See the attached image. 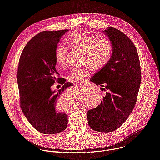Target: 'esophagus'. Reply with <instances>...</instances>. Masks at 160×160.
Segmentation results:
<instances>
[{
  "label": "esophagus",
  "instance_id": "34e87169",
  "mask_svg": "<svg viewBox=\"0 0 160 160\" xmlns=\"http://www.w3.org/2000/svg\"><path fill=\"white\" fill-rule=\"evenodd\" d=\"M77 86H78V87H80L81 85H77Z\"/></svg>",
  "mask_w": 160,
  "mask_h": 160
}]
</instances>
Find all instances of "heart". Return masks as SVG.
I'll return each mask as SVG.
<instances>
[{"instance_id":"heart-1","label":"heart","mask_w":160,"mask_h":160,"mask_svg":"<svg viewBox=\"0 0 160 160\" xmlns=\"http://www.w3.org/2000/svg\"><path fill=\"white\" fill-rule=\"evenodd\" d=\"M67 42L73 49L83 52V64L87 66L77 68L67 76L69 82L80 84L90 75L91 68L94 72L99 71L110 61L112 54V44L105 36L99 37L85 32H77L68 38ZM56 64L64 66L67 62L68 49L64 45H58L54 51Z\"/></svg>"}]
</instances>
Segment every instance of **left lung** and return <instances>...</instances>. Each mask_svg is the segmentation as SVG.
<instances>
[{
	"label": "left lung",
	"instance_id": "1",
	"mask_svg": "<svg viewBox=\"0 0 160 160\" xmlns=\"http://www.w3.org/2000/svg\"><path fill=\"white\" fill-rule=\"evenodd\" d=\"M112 44L109 62L91 78L106 92L100 105L87 111L88 125L92 130L111 132L118 128L133 109L141 82L138 51L132 40L117 28L104 31Z\"/></svg>",
	"mask_w": 160,
	"mask_h": 160
}]
</instances>
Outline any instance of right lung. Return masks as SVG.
<instances>
[{"instance_id": "1", "label": "right lung", "mask_w": 160, "mask_h": 160, "mask_svg": "<svg viewBox=\"0 0 160 160\" xmlns=\"http://www.w3.org/2000/svg\"><path fill=\"white\" fill-rule=\"evenodd\" d=\"M68 31H44L33 37L20 56L17 72L21 109L30 123L39 132L58 133L66 128L68 117L57 112V101L72 83L61 81L58 92L51 87L59 82L56 69L54 51L61 37Z\"/></svg>"}]
</instances>
